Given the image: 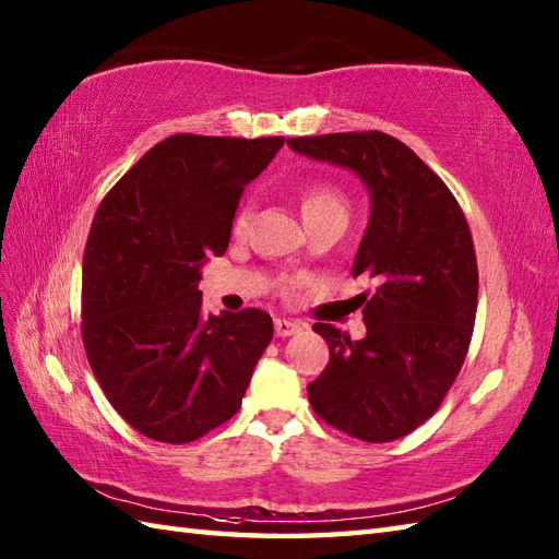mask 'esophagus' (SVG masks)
<instances>
[{
	"instance_id": "esophagus-1",
	"label": "esophagus",
	"mask_w": 559,
	"mask_h": 559,
	"mask_svg": "<svg viewBox=\"0 0 559 559\" xmlns=\"http://www.w3.org/2000/svg\"><path fill=\"white\" fill-rule=\"evenodd\" d=\"M273 329H276V336L288 338V336L300 334L302 324L300 322H293V319H276V322H273Z\"/></svg>"
}]
</instances>
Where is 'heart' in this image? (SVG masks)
I'll list each match as a JSON object with an SVG mask.
<instances>
[{"instance_id": "1", "label": "heart", "mask_w": 559, "mask_h": 559, "mask_svg": "<svg viewBox=\"0 0 559 559\" xmlns=\"http://www.w3.org/2000/svg\"><path fill=\"white\" fill-rule=\"evenodd\" d=\"M329 209L346 211V201H343L338 189L329 187V185H312V187L305 189V194H302V213H305V216H310V213H319V211H329ZM247 221H249V209L242 206L240 211H237L233 230L242 233L247 228Z\"/></svg>"}]
</instances>
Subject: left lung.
Returning a JSON list of instances; mask_svg holds the SVG:
<instances>
[{"label":"left lung","mask_w":559,"mask_h":559,"mask_svg":"<svg viewBox=\"0 0 559 559\" xmlns=\"http://www.w3.org/2000/svg\"><path fill=\"white\" fill-rule=\"evenodd\" d=\"M293 151L360 175L372 213L353 264L377 290L365 298L367 336L312 329L329 365L307 386L314 413L362 442H394L442 406L471 346L478 261L456 197L403 141L384 132L288 139Z\"/></svg>","instance_id":"1"}]
</instances>
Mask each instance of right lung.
<instances>
[{"instance_id":"right-lung-1","label":"right lung","mask_w":559,"mask_h":559,"mask_svg":"<svg viewBox=\"0 0 559 559\" xmlns=\"http://www.w3.org/2000/svg\"><path fill=\"white\" fill-rule=\"evenodd\" d=\"M283 136L163 139L93 216L81 338L103 394L148 439L187 444L242 406L273 336L266 312L204 317L201 264L225 254L245 185Z\"/></svg>"}]
</instances>
